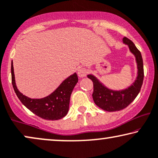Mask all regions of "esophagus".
Returning a JSON list of instances; mask_svg holds the SVG:
<instances>
[{"mask_svg": "<svg viewBox=\"0 0 158 158\" xmlns=\"http://www.w3.org/2000/svg\"><path fill=\"white\" fill-rule=\"evenodd\" d=\"M87 70L85 69V68H81V69H79L78 70V76H79V77L82 78V77H85L87 76Z\"/></svg>", "mask_w": 158, "mask_h": 158, "instance_id": "obj_1", "label": "esophagus"}]
</instances>
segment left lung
Here are the masks:
<instances>
[{
  "label": "left lung",
  "mask_w": 158,
  "mask_h": 158,
  "mask_svg": "<svg viewBox=\"0 0 158 158\" xmlns=\"http://www.w3.org/2000/svg\"><path fill=\"white\" fill-rule=\"evenodd\" d=\"M123 41L127 45L129 50L135 56L137 64V77L135 80L127 88L120 90H114L103 85L93 74H88L87 77L93 82V98L98 106L106 111H119L126 108L134 101L141 90L143 80V65L142 56L133 41L124 37Z\"/></svg>",
  "instance_id": "1"
}]
</instances>
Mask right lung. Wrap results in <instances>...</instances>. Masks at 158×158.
<instances>
[{
	"instance_id": "1",
	"label": "right lung",
	"mask_w": 158,
	"mask_h": 158,
	"mask_svg": "<svg viewBox=\"0 0 158 158\" xmlns=\"http://www.w3.org/2000/svg\"><path fill=\"white\" fill-rule=\"evenodd\" d=\"M11 82L16 95L22 103L33 114L47 120H57L67 114L70 98L78 82L77 73L69 76L53 93L42 98H31L24 95L17 89L15 82L13 63L11 62Z\"/></svg>"
}]
</instances>
